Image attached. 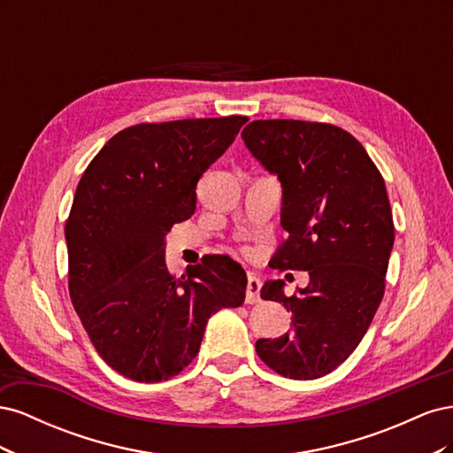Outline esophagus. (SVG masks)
Masks as SVG:
<instances>
[{"mask_svg":"<svg viewBox=\"0 0 453 453\" xmlns=\"http://www.w3.org/2000/svg\"><path fill=\"white\" fill-rule=\"evenodd\" d=\"M258 291H260V280L255 276V273H250V276H248V289H245V303L257 304L260 300Z\"/></svg>","mask_w":453,"mask_h":453,"instance_id":"34e87169","label":"esophagus"}]
</instances>
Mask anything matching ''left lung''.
<instances>
[{
	"mask_svg": "<svg viewBox=\"0 0 453 453\" xmlns=\"http://www.w3.org/2000/svg\"><path fill=\"white\" fill-rule=\"evenodd\" d=\"M242 140L281 183L287 232L270 266L308 270L296 295L270 280L260 298L291 311V333L257 340V353L291 380L321 378L359 346L381 303L395 242L383 177L346 130L306 120H253Z\"/></svg>",
	"mask_w": 453,
	"mask_h": 453,
	"instance_id": "8db88e82",
	"label": "left lung"
}]
</instances>
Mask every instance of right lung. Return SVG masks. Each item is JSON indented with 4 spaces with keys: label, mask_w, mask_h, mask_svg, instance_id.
I'll return each mask as SVG.
<instances>
[{
    "label": "right lung",
    "mask_w": 453,
    "mask_h": 453,
    "mask_svg": "<svg viewBox=\"0 0 453 453\" xmlns=\"http://www.w3.org/2000/svg\"><path fill=\"white\" fill-rule=\"evenodd\" d=\"M248 117L135 125L115 134L77 185L65 223L70 296L100 357L135 381H162L196 357L205 325L243 304V268L210 257L175 278L166 234L196 210L202 173Z\"/></svg>",
    "instance_id": "1"
}]
</instances>
